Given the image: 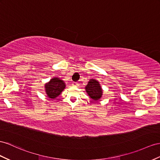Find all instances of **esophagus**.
Wrapping results in <instances>:
<instances>
[{"instance_id":"obj_1","label":"esophagus","mask_w":160,"mask_h":160,"mask_svg":"<svg viewBox=\"0 0 160 160\" xmlns=\"http://www.w3.org/2000/svg\"><path fill=\"white\" fill-rule=\"evenodd\" d=\"M72 85H73V86H74V87H78L79 84L78 83V82H73V83H72Z\"/></svg>"}]
</instances>
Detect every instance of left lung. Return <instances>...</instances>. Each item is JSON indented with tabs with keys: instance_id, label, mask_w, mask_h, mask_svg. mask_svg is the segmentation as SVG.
<instances>
[{
	"instance_id": "obj_1",
	"label": "left lung",
	"mask_w": 160,
	"mask_h": 160,
	"mask_svg": "<svg viewBox=\"0 0 160 160\" xmlns=\"http://www.w3.org/2000/svg\"><path fill=\"white\" fill-rule=\"evenodd\" d=\"M86 91H87L88 95L94 101L99 100L102 95V89L101 86L96 80L91 79L89 81L87 86L86 87Z\"/></svg>"
}]
</instances>
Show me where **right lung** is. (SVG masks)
<instances>
[{
  "instance_id": "right-lung-1",
  "label": "right lung",
  "mask_w": 160,
  "mask_h": 160,
  "mask_svg": "<svg viewBox=\"0 0 160 160\" xmlns=\"http://www.w3.org/2000/svg\"><path fill=\"white\" fill-rule=\"evenodd\" d=\"M65 83L59 78H54L45 85V90L48 97L50 99H54L58 97L65 88Z\"/></svg>"
}]
</instances>
